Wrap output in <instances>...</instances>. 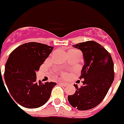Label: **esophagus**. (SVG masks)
<instances>
[{"label":"esophagus","instance_id":"1","mask_svg":"<svg viewBox=\"0 0 124 124\" xmlns=\"http://www.w3.org/2000/svg\"><path fill=\"white\" fill-rule=\"evenodd\" d=\"M59 85H61V86H67V84H65V83H62V82H60V83H59Z\"/></svg>","mask_w":124,"mask_h":124}]
</instances>
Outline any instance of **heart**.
<instances>
[{
	"label": "heart",
	"mask_w": 124,
	"mask_h": 124,
	"mask_svg": "<svg viewBox=\"0 0 124 124\" xmlns=\"http://www.w3.org/2000/svg\"><path fill=\"white\" fill-rule=\"evenodd\" d=\"M63 76H64V77H66V75H65V74H63Z\"/></svg>",
	"instance_id": "heart-1"
}]
</instances>
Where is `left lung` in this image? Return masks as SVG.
Here are the masks:
<instances>
[{"label": "left lung", "mask_w": 124, "mask_h": 124, "mask_svg": "<svg viewBox=\"0 0 124 124\" xmlns=\"http://www.w3.org/2000/svg\"><path fill=\"white\" fill-rule=\"evenodd\" d=\"M83 52L85 65L80 79L83 85H74L75 93L68 96L70 104L79 110L96 107L106 95L114 80V65L110 54L99 43L88 41L73 45Z\"/></svg>", "instance_id": "left-lung-1"}]
</instances>
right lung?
<instances>
[{"label": "right lung", "instance_id": "right-lung-1", "mask_svg": "<svg viewBox=\"0 0 124 124\" xmlns=\"http://www.w3.org/2000/svg\"><path fill=\"white\" fill-rule=\"evenodd\" d=\"M53 48L45 44L29 42L18 46L9 56L5 66V81L12 97L22 106L37 108L50 98L56 83L38 82L36 72Z\"/></svg>", "mask_w": 124, "mask_h": 124}]
</instances>
